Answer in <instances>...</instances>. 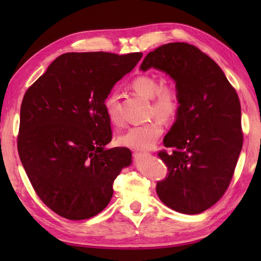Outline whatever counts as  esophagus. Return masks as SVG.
<instances>
[{"label": "esophagus", "instance_id": "34e87169", "mask_svg": "<svg viewBox=\"0 0 261 261\" xmlns=\"http://www.w3.org/2000/svg\"><path fill=\"white\" fill-rule=\"evenodd\" d=\"M147 152H134V156L136 157V158H142V157H145V156H147Z\"/></svg>", "mask_w": 261, "mask_h": 261}]
</instances>
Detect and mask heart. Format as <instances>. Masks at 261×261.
Returning <instances> with one entry per match:
<instances>
[{
    "mask_svg": "<svg viewBox=\"0 0 261 261\" xmlns=\"http://www.w3.org/2000/svg\"><path fill=\"white\" fill-rule=\"evenodd\" d=\"M131 87L139 95L151 99V111L163 121L174 120L180 110V95L177 87L170 83L159 84L151 75H139L131 82ZM104 110L109 121L119 125L121 119L118 112V95L111 93L104 101ZM164 132L163 122L153 120L145 124L131 126L118 138V143L136 150H149L156 145Z\"/></svg>",
    "mask_w": 261,
    "mask_h": 261,
    "instance_id": "obj_1",
    "label": "heart"
}]
</instances>
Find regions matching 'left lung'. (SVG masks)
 I'll return each mask as SVG.
<instances>
[{"label": "left lung", "mask_w": 261, "mask_h": 261, "mask_svg": "<svg viewBox=\"0 0 261 261\" xmlns=\"http://www.w3.org/2000/svg\"><path fill=\"white\" fill-rule=\"evenodd\" d=\"M168 74L180 95V110L159 151L168 174L156 191L165 205L198 214L223 196L242 149L241 107L236 90L212 58L186 42L149 53L140 69Z\"/></svg>", "instance_id": "obj_1"}]
</instances>
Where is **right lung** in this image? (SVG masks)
I'll return each instance as SVG.
<instances>
[{
  "instance_id": "1",
  "label": "right lung",
  "mask_w": 261,
  "mask_h": 261,
  "mask_svg": "<svg viewBox=\"0 0 261 261\" xmlns=\"http://www.w3.org/2000/svg\"><path fill=\"white\" fill-rule=\"evenodd\" d=\"M142 53H67L28 88L18 151L33 190L55 213L85 220L108 206L113 182L131 165L127 148L105 149L112 130L104 101Z\"/></svg>"
}]
</instances>
